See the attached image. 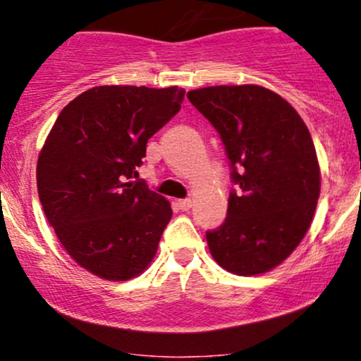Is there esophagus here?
<instances>
[{
    "label": "esophagus",
    "mask_w": 361,
    "mask_h": 361,
    "mask_svg": "<svg viewBox=\"0 0 361 361\" xmlns=\"http://www.w3.org/2000/svg\"><path fill=\"white\" fill-rule=\"evenodd\" d=\"M176 205L180 207V210H183V212H188V210L192 209L193 202L190 200V198H185V200H178V202H176Z\"/></svg>",
    "instance_id": "1"
}]
</instances>
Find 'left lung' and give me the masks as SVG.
Masks as SVG:
<instances>
[{
	"mask_svg": "<svg viewBox=\"0 0 361 361\" xmlns=\"http://www.w3.org/2000/svg\"><path fill=\"white\" fill-rule=\"evenodd\" d=\"M186 97L221 135L238 185L226 221L207 231L210 255L234 275L270 271L299 246L316 212L321 169L309 128L287 100L258 85Z\"/></svg>",
	"mask_w": 361,
	"mask_h": 361,
	"instance_id": "left-lung-1",
	"label": "left lung"
}]
</instances>
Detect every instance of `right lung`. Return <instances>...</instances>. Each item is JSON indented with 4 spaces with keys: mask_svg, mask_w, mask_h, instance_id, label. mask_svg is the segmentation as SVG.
Here are the masks:
<instances>
[{
    "mask_svg": "<svg viewBox=\"0 0 361 361\" xmlns=\"http://www.w3.org/2000/svg\"><path fill=\"white\" fill-rule=\"evenodd\" d=\"M185 90L94 86L54 123L37 190L57 239L80 267L126 281L151 264L171 205L137 178L147 140L181 109Z\"/></svg>",
    "mask_w": 361,
    "mask_h": 361,
    "instance_id": "obj_1",
    "label": "right lung"
}]
</instances>
